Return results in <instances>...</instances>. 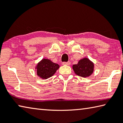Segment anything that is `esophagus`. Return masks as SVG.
I'll list each match as a JSON object with an SVG mask.
<instances>
[{
	"label": "esophagus",
	"mask_w": 123,
	"mask_h": 123,
	"mask_svg": "<svg viewBox=\"0 0 123 123\" xmlns=\"http://www.w3.org/2000/svg\"><path fill=\"white\" fill-rule=\"evenodd\" d=\"M62 64L63 65H69L70 64V61H68V62H62Z\"/></svg>",
	"instance_id": "34e87169"
}]
</instances>
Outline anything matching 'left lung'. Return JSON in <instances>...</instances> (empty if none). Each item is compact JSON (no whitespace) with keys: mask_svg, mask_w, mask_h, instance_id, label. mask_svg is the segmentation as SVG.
<instances>
[{"mask_svg":"<svg viewBox=\"0 0 123 123\" xmlns=\"http://www.w3.org/2000/svg\"><path fill=\"white\" fill-rule=\"evenodd\" d=\"M94 64L87 58H84L79 61L77 64L73 66V69L77 75L81 77L90 76L93 72Z\"/></svg>","mask_w":123,"mask_h":123,"instance_id":"obj_1","label":"left lung"}]
</instances>
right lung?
<instances>
[{
	"label": "right lung",
	"mask_w": 123,
	"mask_h": 123,
	"mask_svg": "<svg viewBox=\"0 0 123 123\" xmlns=\"http://www.w3.org/2000/svg\"><path fill=\"white\" fill-rule=\"evenodd\" d=\"M59 67V64L50 60L43 59L37 64V74L41 78L47 79L53 76Z\"/></svg>",
	"instance_id": "1"
}]
</instances>
